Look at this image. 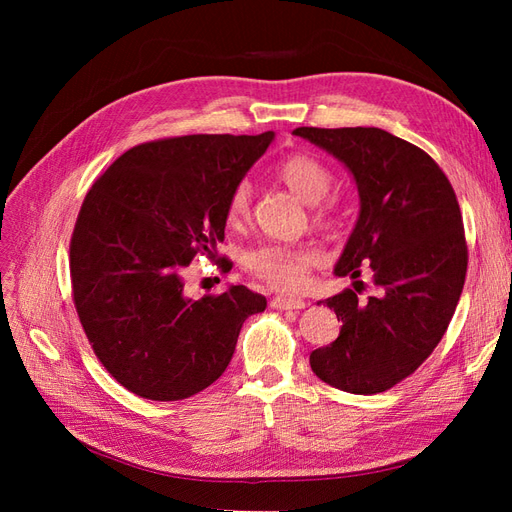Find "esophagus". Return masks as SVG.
I'll use <instances>...</instances> for the list:
<instances>
[{
  "label": "esophagus",
  "mask_w": 512,
  "mask_h": 512,
  "mask_svg": "<svg viewBox=\"0 0 512 512\" xmlns=\"http://www.w3.org/2000/svg\"><path fill=\"white\" fill-rule=\"evenodd\" d=\"M271 307H275V309H303V307H307V301L299 299V297H275L271 301Z\"/></svg>",
  "instance_id": "obj_1"
}]
</instances>
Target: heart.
<instances>
[{
    "instance_id": "obj_1",
    "label": "heart",
    "mask_w": 512,
    "mask_h": 512,
    "mask_svg": "<svg viewBox=\"0 0 512 512\" xmlns=\"http://www.w3.org/2000/svg\"><path fill=\"white\" fill-rule=\"evenodd\" d=\"M277 177L290 192L307 205H320L333 188L331 168L309 153H292L277 164ZM252 185L241 181L228 200V224L239 226L250 218ZM329 211L320 207L318 220H327ZM320 262V252L312 245L265 243L252 247L243 256V265L271 288L294 292L305 286L307 273Z\"/></svg>"
}]
</instances>
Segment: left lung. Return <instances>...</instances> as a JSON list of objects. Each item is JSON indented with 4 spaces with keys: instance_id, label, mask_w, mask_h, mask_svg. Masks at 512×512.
<instances>
[{
    "instance_id": "8db88e82",
    "label": "left lung",
    "mask_w": 512,
    "mask_h": 512,
    "mask_svg": "<svg viewBox=\"0 0 512 512\" xmlns=\"http://www.w3.org/2000/svg\"><path fill=\"white\" fill-rule=\"evenodd\" d=\"M292 134L342 162L359 190V218L333 269L354 280V290L324 301L342 318V331L309 354V365L335 389L382 393L427 359L455 314L468 269L457 196L423 149L386 130ZM361 264L379 288L367 302L355 297Z\"/></svg>"
}]
</instances>
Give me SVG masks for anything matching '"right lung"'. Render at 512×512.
Here are the masks:
<instances>
[{
    "instance_id": "obj_1",
    "label": "right lung",
    "mask_w": 512,
    "mask_h": 512,
    "mask_svg": "<svg viewBox=\"0 0 512 512\" xmlns=\"http://www.w3.org/2000/svg\"><path fill=\"white\" fill-rule=\"evenodd\" d=\"M275 132L192 134L132 147L91 185L70 241L74 305L100 363L153 401L218 380L247 316L267 299L245 286L190 299L183 273L218 256L228 200Z\"/></svg>"
}]
</instances>
